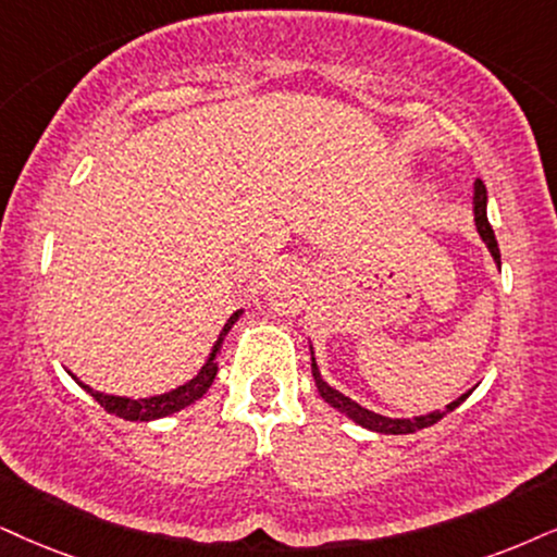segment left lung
<instances>
[{
	"label": "left lung",
	"mask_w": 557,
	"mask_h": 557,
	"mask_svg": "<svg viewBox=\"0 0 557 557\" xmlns=\"http://www.w3.org/2000/svg\"><path fill=\"white\" fill-rule=\"evenodd\" d=\"M485 200H488V195H485V185L481 180H475V197H473V213H475V226H478V234L483 236V242L488 244L491 249V257L496 259V264H502V251H498V244H496V236H494V228H491L488 223V215H485ZM313 355V351H311ZM311 370H313V380L315 385H319V393L321 398L331 404L334 408H339L342 413H347L351 421H357V424L364 426V429H372V432H380V434H411V432H419V429L424 426H432L436 424L440 419H445L449 411H455L457 406L462 404V400L468 398L460 396L457 400H453L445 411H434V413H426V417H413V419H388V417H380L375 411H368V408H362L360 404H355V400L344 396V393L334 391L326 380L321 377L319 372V364H315V357H311Z\"/></svg>",
	"instance_id": "8db88e82"
}]
</instances>
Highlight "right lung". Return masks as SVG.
Here are the masks:
<instances>
[{
    "mask_svg": "<svg viewBox=\"0 0 557 557\" xmlns=\"http://www.w3.org/2000/svg\"><path fill=\"white\" fill-rule=\"evenodd\" d=\"M238 315H242V311H236L234 315H231L226 326H223L221 336H218L215 347L213 351H210L208 362L202 364V370L197 372V375L189 380V383L180 385V388L169 391L164 393V396H151V398H123V396H108V393H100V391H91L89 385L79 383L84 391L89 393L91 398L100 404L104 411L108 413H115V417H121L125 421H151V419H161V417H169V413L180 411V408H185L189 404H195L197 398L206 396V391L213 385L215 380V372H218V364H215V357L218 351H221V344H223V336L228 334V329L234 326ZM76 380V377H74Z\"/></svg>",
    "mask_w": 557,
    "mask_h": 557,
    "instance_id": "obj_1",
    "label": "right lung"
}]
</instances>
